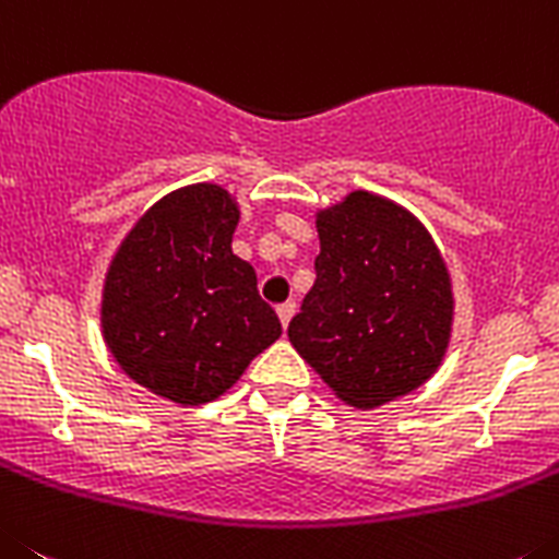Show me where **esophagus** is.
<instances>
[{
  "label": "esophagus",
  "instance_id": "esophagus-1",
  "mask_svg": "<svg viewBox=\"0 0 559 559\" xmlns=\"http://www.w3.org/2000/svg\"><path fill=\"white\" fill-rule=\"evenodd\" d=\"M275 311H278L281 325H284V329H286V325H289V320H292V314H295V300H286V304H281Z\"/></svg>",
  "mask_w": 559,
  "mask_h": 559
}]
</instances>
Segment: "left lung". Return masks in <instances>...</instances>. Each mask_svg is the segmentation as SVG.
I'll list each match as a JSON object with an SVG mask.
<instances>
[{
  "label": "left lung",
  "mask_w": 559,
  "mask_h": 559,
  "mask_svg": "<svg viewBox=\"0 0 559 559\" xmlns=\"http://www.w3.org/2000/svg\"><path fill=\"white\" fill-rule=\"evenodd\" d=\"M317 236L314 286L286 331L295 350L356 409L426 384L449 348L454 292L424 223L359 189L317 211Z\"/></svg>",
  "instance_id": "left-lung-1"
}]
</instances>
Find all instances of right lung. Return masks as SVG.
I'll return each instance as SVG.
<instances>
[{
    "label": "right lung",
    "instance_id": "obj_1",
    "mask_svg": "<svg viewBox=\"0 0 559 559\" xmlns=\"http://www.w3.org/2000/svg\"><path fill=\"white\" fill-rule=\"evenodd\" d=\"M239 205L217 183L183 186L130 228L103 286V336L135 384L200 406L281 336L255 270L234 255Z\"/></svg>",
    "mask_w": 559,
    "mask_h": 559
}]
</instances>
